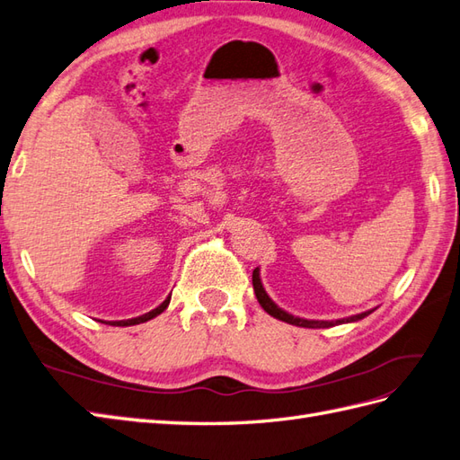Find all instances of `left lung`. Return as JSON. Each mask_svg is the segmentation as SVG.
<instances>
[{"mask_svg": "<svg viewBox=\"0 0 460 460\" xmlns=\"http://www.w3.org/2000/svg\"><path fill=\"white\" fill-rule=\"evenodd\" d=\"M252 281H253V290H255V296H257V302H260L261 308L267 312L269 316H273L277 320L281 322H287V323H293V326H300V328H332V326H338V323H347V322H357V320H363L365 316L371 314V312L375 310H367V312H361V314H355V316H349V318H341V320H305V318H296L293 314H288V312H285L283 308H279L275 302L269 298V295L265 293V288L261 285V279H260V267L253 269V275H252Z\"/></svg>", "mask_w": 460, "mask_h": 460, "instance_id": "1", "label": "left lung"}]
</instances>
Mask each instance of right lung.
<instances>
[{
  "instance_id": "add662e5",
  "label": "right lung",
  "mask_w": 460,
  "mask_h": 460,
  "mask_svg": "<svg viewBox=\"0 0 460 460\" xmlns=\"http://www.w3.org/2000/svg\"><path fill=\"white\" fill-rule=\"evenodd\" d=\"M170 298L172 296H167L162 305L158 306V308H154V310H150L148 314H142V316H138V318H132V320H120V322H111V326H134V323H142V322H148V320H152V318H155L158 314H162V312L167 308V305H170Z\"/></svg>"
}]
</instances>
